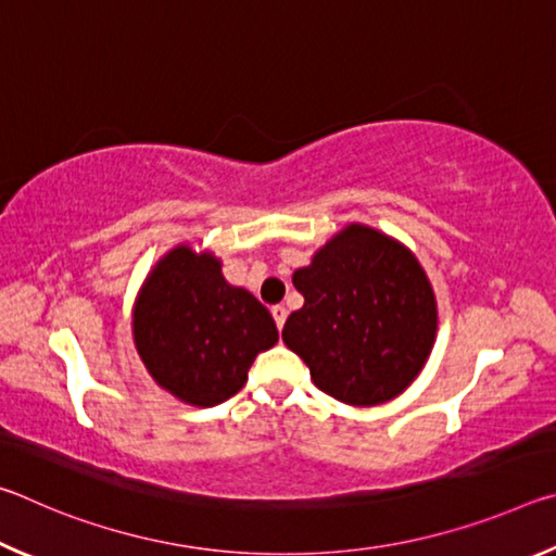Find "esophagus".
<instances>
[{"label":"esophagus","instance_id":"1","mask_svg":"<svg viewBox=\"0 0 556 556\" xmlns=\"http://www.w3.org/2000/svg\"><path fill=\"white\" fill-rule=\"evenodd\" d=\"M271 316H275V321H277V328H281L285 326V321H287V308L281 306V304H277V306H271Z\"/></svg>","mask_w":556,"mask_h":556}]
</instances>
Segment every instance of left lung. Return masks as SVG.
<instances>
[{
    "instance_id": "1",
    "label": "left lung",
    "mask_w": 556,
    "mask_h": 556,
    "mask_svg": "<svg viewBox=\"0 0 556 556\" xmlns=\"http://www.w3.org/2000/svg\"><path fill=\"white\" fill-rule=\"evenodd\" d=\"M304 306L281 338L318 390L353 407L402 394L437 341L434 287L414 252L392 235L348 223L294 271Z\"/></svg>"
}]
</instances>
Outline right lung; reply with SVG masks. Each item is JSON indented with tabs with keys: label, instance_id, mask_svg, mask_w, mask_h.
Segmentation results:
<instances>
[{
	"label": "right lung",
	"instance_id": "add662e5",
	"mask_svg": "<svg viewBox=\"0 0 556 556\" xmlns=\"http://www.w3.org/2000/svg\"><path fill=\"white\" fill-rule=\"evenodd\" d=\"M131 338L159 388L191 407L232 397L262 351L279 341L267 306L223 277L211 250L176 244L137 291Z\"/></svg>",
	"mask_w": 556,
	"mask_h": 556
}]
</instances>
